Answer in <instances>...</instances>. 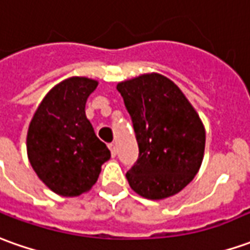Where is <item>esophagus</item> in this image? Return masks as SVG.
<instances>
[{
	"label": "esophagus",
	"mask_w": 250,
	"mask_h": 250,
	"mask_svg": "<svg viewBox=\"0 0 250 250\" xmlns=\"http://www.w3.org/2000/svg\"><path fill=\"white\" fill-rule=\"evenodd\" d=\"M108 147H109V150H111V154L115 157L116 154H118V149H116V145L115 144H109L108 145Z\"/></svg>",
	"instance_id": "1"
}]
</instances>
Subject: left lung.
<instances>
[{"label": "left lung", "instance_id": "obj_1", "mask_svg": "<svg viewBox=\"0 0 250 250\" xmlns=\"http://www.w3.org/2000/svg\"><path fill=\"white\" fill-rule=\"evenodd\" d=\"M139 146L125 174L137 194L164 200L189 185L201 167L205 127L183 91L167 76L150 72L119 82Z\"/></svg>", "mask_w": 250, "mask_h": 250}]
</instances>
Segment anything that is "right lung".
<instances>
[{
  "instance_id": "1",
  "label": "right lung",
  "mask_w": 250,
  "mask_h": 250,
  "mask_svg": "<svg viewBox=\"0 0 250 250\" xmlns=\"http://www.w3.org/2000/svg\"><path fill=\"white\" fill-rule=\"evenodd\" d=\"M98 81L71 76L47 91L27 131L32 169L56 194L76 197L97 182L111 152L86 118V101Z\"/></svg>"
}]
</instances>
